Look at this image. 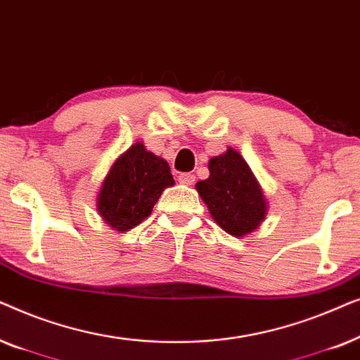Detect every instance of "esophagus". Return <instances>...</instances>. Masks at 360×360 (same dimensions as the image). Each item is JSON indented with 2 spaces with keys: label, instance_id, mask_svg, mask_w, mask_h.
Segmentation results:
<instances>
[{
  "label": "esophagus",
  "instance_id": "esophagus-1",
  "mask_svg": "<svg viewBox=\"0 0 360 360\" xmlns=\"http://www.w3.org/2000/svg\"><path fill=\"white\" fill-rule=\"evenodd\" d=\"M179 181L184 185H193L195 184V175L191 174H180L179 175Z\"/></svg>",
  "mask_w": 360,
  "mask_h": 360
}]
</instances>
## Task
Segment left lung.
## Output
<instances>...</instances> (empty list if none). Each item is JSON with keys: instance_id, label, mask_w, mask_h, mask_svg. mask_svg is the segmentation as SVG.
<instances>
[{"instance_id": "1", "label": "left lung", "mask_w": 360, "mask_h": 360, "mask_svg": "<svg viewBox=\"0 0 360 360\" xmlns=\"http://www.w3.org/2000/svg\"><path fill=\"white\" fill-rule=\"evenodd\" d=\"M210 176L196 184L214 223L234 238H244L262 224L267 200L248 162L233 147L211 157Z\"/></svg>"}]
</instances>
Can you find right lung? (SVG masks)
Instances as JSON below:
<instances>
[{
  "label": "right lung",
  "mask_w": 360,
  "mask_h": 360,
  "mask_svg": "<svg viewBox=\"0 0 360 360\" xmlns=\"http://www.w3.org/2000/svg\"><path fill=\"white\" fill-rule=\"evenodd\" d=\"M174 184L167 160L139 141L112 162L96 196V210L110 228L126 233L152 213L162 191Z\"/></svg>",
  "instance_id": "1"
}]
</instances>
